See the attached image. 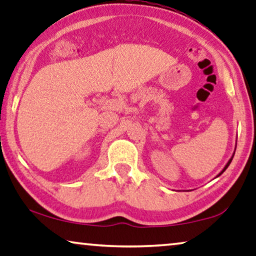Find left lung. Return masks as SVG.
<instances>
[{"label":"left lung","instance_id":"8db88e82","mask_svg":"<svg viewBox=\"0 0 256 256\" xmlns=\"http://www.w3.org/2000/svg\"><path fill=\"white\" fill-rule=\"evenodd\" d=\"M236 148H237V142H236ZM234 152H236V150H234ZM234 154H232V156H231V158H230V160H228V163H226V166H224V168H223V170H222V171H220V172L218 174H217V176H216V177H220V174H222L224 172V171H226V170L228 169V166H230V163H231V161H232V158H234Z\"/></svg>","mask_w":256,"mask_h":256}]
</instances>
